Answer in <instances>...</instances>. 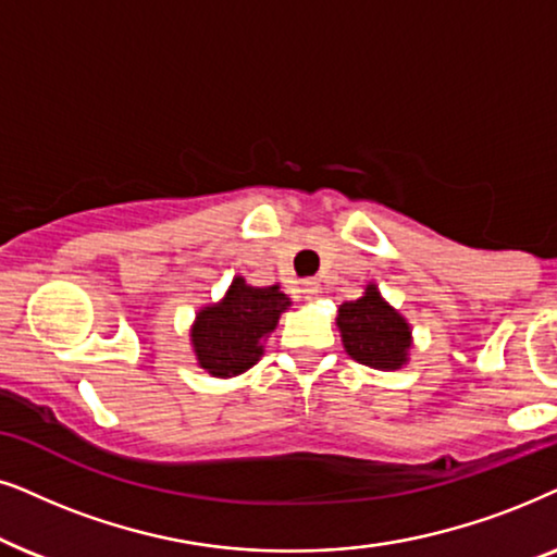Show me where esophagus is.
I'll return each mask as SVG.
<instances>
[{"mask_svg": "<svg viewBox=\"0 0 557 557\" xmlns=\"http://www.w3.org/2000/svg\"><path fill=\"white\" fill-rule=\"evenodd\" d=\"M318 290H321L318 280H302V283H300V293H302V298H306V300H313Z\"/></svg>", "mask_w": 557, "mask_h": 557, "instance_id": "1", "label": "esophagus"}]
</instances>
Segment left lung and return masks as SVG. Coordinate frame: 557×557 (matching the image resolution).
I'll list each match as a JSON object with an SVG mask.
<instances>
[{
    "mask_svg": "<svg viewBox=\"0 0 557 557\" xmlns=\"http://www.w3.org/2000/svg\"><path fill=\"white\" fill-rule=\"evenodd\" d=\"M336 325L346 354L359 364L395 372L407 364L412 346L410 323L382 298L376 285H367L359 300L338 308Z\"/></svg>",
    "mask_w": 557,
    "mask_h": 557,
    "instance_id": "8db88e82",
    "label": "left lung"
}]
</instances>
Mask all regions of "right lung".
Returning <instances> with one entry per match:
<instances>
[{
	"label": "right lung",
	"instance_id": "right-lung-1",
	"mask_svg": "<svg viewBox=\"0 0 557 557\" xmlns=\"http://www.w3.org/2000/svg\"><path fill=\"white\" fill-rule=\"evenodd\" d=\"M290 308V298L277 285L251 287L234 277L224 300L198 310L190 329V344L198 367L211 376H236L247 372L264 354V338Z\"/></svg>",
	"mask_w": 557,
	"mask_h": 557
}]
</instances>
